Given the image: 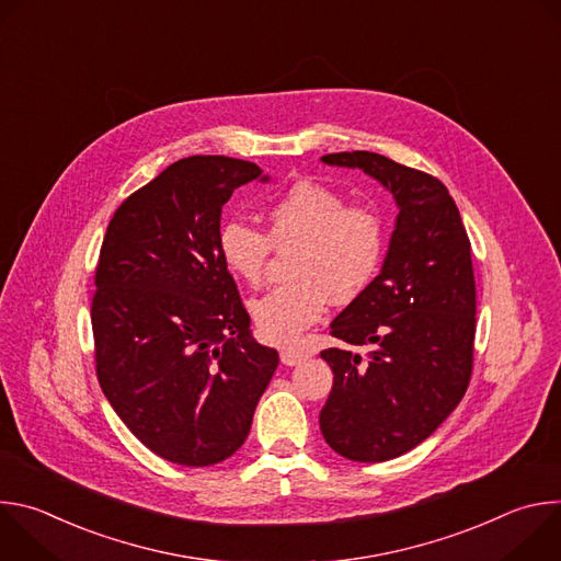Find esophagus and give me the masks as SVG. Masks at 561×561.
Returning a JSON list of instances; mask_svg holds the SVG:
<instances>
[{
  "label": "esophagus",
  "instance_id": "34e87169",
  "mask_svg": "<svg viewBox=\"0 0 561 561\" xmlns=\"http://www.w3.org/2000/svg\"><path fill=\"white\" fill-rule=\"evenodd\" d=\"M306 359H308L306 351H299V348H284L282 351V364H286V366H297Z\"/></svg>",
  "mask_w": 561,
  "mask_h": 561
}]
</instances>
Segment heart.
Listing matches in <instances>:
<instances>
[{
    "mask_svg": "<svg viewBox=\"0 0 561 561\" xmlns=\"http://www.w3.org/2000/svg\"><path fill=\"white\" fill-rule=\"evenodd\" d=\"M268 234L247 219L221 224L217 249L224 266L249 286H260L271 249H295L290 284L251 304L260 335L288 346L327 312L329 297L351 301L375 277L383 255V226L368 206L314 182L293 184L271 208Z\"/></svg>",
    "mask_w": 561,
    "mask_h": 561,
    "instance_id": "1",
    "label": "heart"
}]
</instances>
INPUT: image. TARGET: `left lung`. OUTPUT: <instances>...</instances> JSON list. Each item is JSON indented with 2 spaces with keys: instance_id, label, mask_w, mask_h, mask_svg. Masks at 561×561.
Here are the masks:
<instances>
[{
  "instance_id": "obj_1",
  "label": "left lung",
  "mask_w": 561,
  "mask_h": 561,
  "mask_svg": "<svg viewBox=\"0 0 561 561\" xmlns=\"http://www.w3.org/2000/svg\"><path fill=\"white\" fill-rule=\"evenodd\" d=\"M322 162L357 169L394 199L397 217L379 275L333 319L342 348L322 351L333 390L319 413L327 444L353 461H386L431 437L470 381L474 277L470 242L448 188L368 152ZM351 345H370L366 360Z\"/></svg>"
}]
</instances>
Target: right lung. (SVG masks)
<instances>
[{
	"instance_id": "right-lung-1",
	"label": "right lung",
	"mask_w": 561,
	"mask_h": 561,
	"mask_svg": "<svg viewBox=\"0 0 561 561\" xmlns=\"http://www.w3.org/2000/svg\"><path fill=\"white\" fill-rule=\"evenodd\" d=\"M253 162L193 154L133 193L113 215L95 273L100 386L154 455L213 466L239 450L279 355L251 317L217 249L221 206Z\"/></svg>"
}]
</instances>
